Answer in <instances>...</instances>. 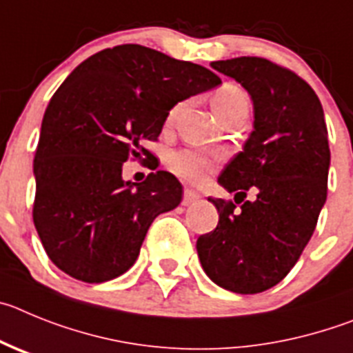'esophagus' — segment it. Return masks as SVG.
I'll return each instance as SVG.
<instances>
[{
    "label": "esophagus",
    "mask_w": 353,
    "mask_h": 353,
    "mask_svg": "<svg viewBox=\"0 0 353 353\" xmlns=\"http://www.w3.org/2000/svg\"><path fill=\"white\" fill-rule=\"evenodd\" d=\"M199 199H200V195L196 192H193V190H184L183 205L193 204V202H196V200H199Z\"/></svg>",
    "instance_id": "obj_1"
}]
</instances>
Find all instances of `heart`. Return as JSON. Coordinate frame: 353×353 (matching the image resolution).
<instances>
[{"mask_svg":"<svg viewBox=\"0 0 353 353\" xmlns=\"http://www.w3.org/2000/svg\"><path fill=\"white\" fill-rule=\"evenodd\" d=\"M214 105L216 116L220 117V121L227 119L232 116H239V114H248L250 109V101H248L246 93L241 88L234 84H225L218 93L214 94L212 100ZM177 112H179V105L172 107L169 112V123L176 119ZM212 160L209 154L196 151V149H184V151H177L170 157V169L181 176L183 179L188 181H202L209 176L212 170Z\"/></svg>","mask_w":353,"mask_h":353,"instance_id":"b5f03b06","label":"heart"}]
</instances>
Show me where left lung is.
Wrapping results in <instances>:
<instances>
[{
	"label": "left lung",
	"instance_id": "1",
	"mask_svg": "<svg viewBox=\"0 0 353 353\" xmlns=\"http://www.w3.org/2000/svg\"><path fill=\"white\" fill-rule=\"evenodd\" d=\"M211 68L248 91L253 132L218 177L243 204L237 210L209 196L220 221L196 239V253L218 287L259 294L290 272L325 204L331 151L323 109L307 82L268 59L244 56ZM248 189L253 201L243 200Z\"/></svg>",
	"mask_w": 353,
	"mask_h": 353
}]
</instances>
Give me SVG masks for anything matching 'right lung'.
Listing matches in <instances>:
<instances>
[{"label": "right lung", "mask_w": 353, "mask_h": 353, "mask_svg": "<svg viewBox=\"0 0 353 353\" xmlns=\"http://www.w3.org/2000/svg\"><path fill=\"white\" fill-rule=\"evenodd\" d=\"M211 70L126 43L82 61L50 98L33 161V221L56 268L85 283L125 274L158 214L181 204L183 186L157 170L123 179L128 157L153 154L170 109L220 85Z\"/></svg>", "instance_id": "1"}]
</instances>
